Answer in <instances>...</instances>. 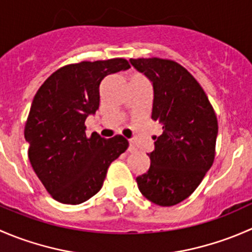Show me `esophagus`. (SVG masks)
<instances>
[{
	"mask_svg": "<svg viewBox=\"0 0 252 252\" xmlns=\"http://www.w3.org/2000/svg\"><path fill=\"white\" fill-rule=\"evenodd\" d=\"M129 151H130V152L136 151V146H135V144H134L133 141L129 142Z\"/></svg>",
	"mask_w": 252,
	"mask_h": 252,
	"instance_id": "1",
	"label": "esophagus"
}]
</instances>
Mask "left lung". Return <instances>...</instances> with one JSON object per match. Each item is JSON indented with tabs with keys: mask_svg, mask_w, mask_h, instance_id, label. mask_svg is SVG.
I'll use <instances>...</instances> for the list:
<instances>
[{
	"mask_svg": "<svg viewBox=\"0 0 252 252\" xmlns=\"http://www.w3.org/2000/svg\"><path fill=\"white\" fill-rule=\"evenodd\" d=\"M130 63L152 83L151 118L162 126L149 171L136 183L154 204L177 205L195 191L215 161L217 117L204 89L179 63L157 57Z\"/></svg>",
	"mask_w": 252,
	"mask_h": 252,
	"instance_id": "obj_1",
	"label": "left lung"
}]
</instances>
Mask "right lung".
Segmentation results:
<instances>
[{
    "label": "right lung",
    "mask_w": 252,
    "mask_h": 252,
    "mask_svg": "<svg viewBox=\"0 0 252 252\" xmlns=\"http://www.w3.org/2000/svg\"><path fill=\"white\" fill-rule=\"evenodd\" d=\"M124 58L84 61L60 68L40 86L24 128L29 161L48 194L78 205L100 191L110 164L129 146L122 135L85 133V119L100 105V84L126 70Z\"/></svg>",
    "instance_id": "right-lung-1"
}]
</instances>
